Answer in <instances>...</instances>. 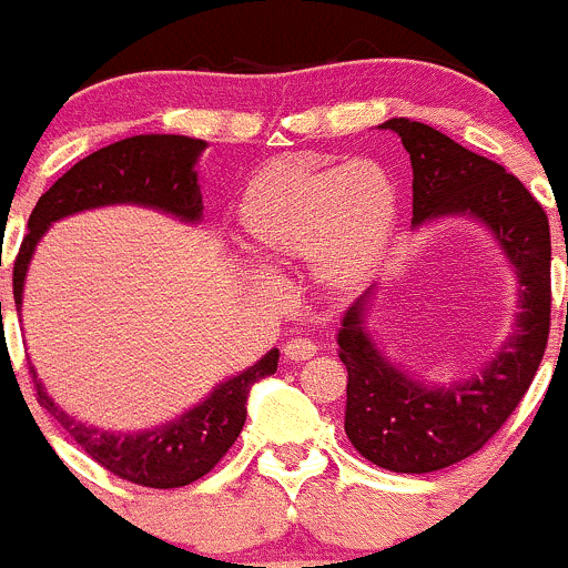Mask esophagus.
<instances>
[{"label":"esophagus","mask_w":568,"mask_h":568,"mask_svg":"<svg viewBox=\"0 0 568 568\" xmlns=\"http://www.w3.org/2000/svg\"><path fill=\"white\" fill-rule=\"evenodd\" d=\"M314 353H317V345H314L312 339H290L284 345V356L290 358V362H306Z\"/></svg>","instance_id":"esophagus-1"}]
</instances>
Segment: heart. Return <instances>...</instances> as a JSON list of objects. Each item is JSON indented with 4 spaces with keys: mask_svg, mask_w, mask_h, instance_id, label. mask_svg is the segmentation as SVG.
I'll return each instance as SVG.
<instances>
[{
    "mask_svg": "<svg viewBox=\"0 0 568 568\" xmlns=\"http://www.w3.org/2000/svg\"><path fill=\"white\" fill-rule=\"evenodd\" d=\"M234 217L256 260L271 267L308 262L312 282L342 295L367 282L389 254L400 193L375 160L282 156L245 182Z\"/></svg>",
    "mask_w": 568,
    "mask_h": 568,
    "instance_id": "heart-1",
    "label": "heart"
}]
</instances>
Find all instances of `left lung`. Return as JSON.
<instances>
[{"mask_svg": "<svg viewBox=\"0 0 568 568\" xmlns=\"http://www.w3.org/2000/svg\"><path fill=\"white\" fill-rule=\"evenodd\" d=\"M403 140L414 171V229L439 217H473L488 229L516 276L514 328L473 378L428 384L381 353L367 328L369 286L336 334L347 367L345 434L367 462L425 475L480 450L525 397L549 336V221L525 184L497 162L464 149L428 123H381Z\"/></svg>", "mask_w": 568, "mask_h": 568, "instance_id": "8db88e82", "label": "left lung"}]
</instances>
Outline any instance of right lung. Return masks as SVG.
<instances>
[{"label":"right lung","mask_w":568,"mask_h":568,"mask_svg":"<svg viewBox=\"0 0 568 568\" xmlns=\"http://www.w3.org/2000/svg\"><path fill=\"white\" fill-rule=\"evenodd\" d=\"M204 149L206 140L184 138V134H134L93 151L71 171H65L38 199L27 223L30 232L13 265L16 308H21L27 271L38 243L49 226L63 217L99 206L134 204L165 212L193 226L201 223L204 201L199 184V156L204 154ZM276 367L278 351L273 347L254 367L212 386L204 400L179 414L176 419L134 434H112L71 417L49 397L36 369L30 367V373L36 378L38 403L106 473L138 486L179 488L204 477L226 456L245 425L251 386L276 373Z\"/></svg>","instance_id":"obj_1"}]
</instances>
